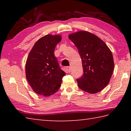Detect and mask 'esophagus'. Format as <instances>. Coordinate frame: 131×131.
Returning <instances> with one entry per match:
<instances>
[{"label": "esophagus", "instance_id": "1", "mask_svg": "<svg viewBox=\"0 0 131 131\" xmlns=\"http://www.w3.org/2000/svg\"><path fill=\"white\" fill-rule=\"evenodd\" d=\"M66 69H67V70L68 71L69 73L71 72V68H70V66H68V67L66 68Z\"/></svg>", "mask_w": 131, "mask_h": 131}]
</instances>
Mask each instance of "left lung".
Returning <instances> with one entry per match:
<instances>
[{
    "mask_svg": "<svg viewBox=\"0 0 131 131\" xmlns=\"http://www.w3.org/2000/svg\"><path fill=\"white\" fill-rule=\"evenodd\" d=\"M78 49L83 74L77 79L79 87L84 91L96 94L107 85L114 70L112 53L102 40L87 31L69 35Z\"/></svg>",
    "mask_w": 131,
    "mask_h": 131,
    "instance_id": "obj_1",
    "label": "left lung"
}]
</instances>
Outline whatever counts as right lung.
Returning a JSON list of instances; mask_svg holds the SVG:
<instances>
[{"label":"right lung","instance_id":"1","mask_svg":"<svg viewBox=\"0 0 131 131\" xmlns=\"http://www.w3.org/2000/svg\"><path fill=\"white\" fill-rule=\"evenodd\" d=\"M61 35H47L34 44L25 65L26 77L31 88L37 94L48 96L60 88L65 75L54 55Z\"/></svg>","mask_w":131,"mask_h":131}]
</instances>
